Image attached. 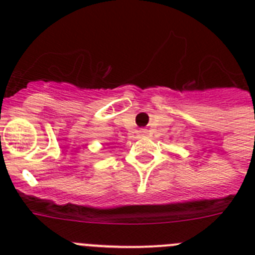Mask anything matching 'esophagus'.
Instances as JSON below:
<instances>
[{
    "label": "esophagus",
    "instance_id": "esophagus-1",
    "mask_svg": "<svg viewBox=\"0 0 255 255\" xmlns=\"http://www.w3.org/2000/svg\"><path fill=\"white\" fill-rule=\"evenodd\" d=\"M143 132H145V130H144V131H143Z\"/></svg>",
    "mask_w": 255,
    "mask_h": 255
}]
</instances>
